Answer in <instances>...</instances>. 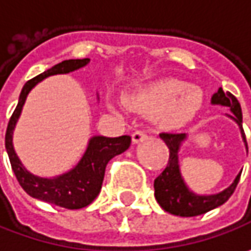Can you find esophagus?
Masks as SVG:
<instances>
[{
  "label": "esophagus",
  "instance_id": "34e87169",
  "mask_svg": "<svg viewBox=\"0 0 251 251\" xmlns=\"http://www.w3.org/2000/svg\"><path fill=\"white\" fill-rule=\"evenodd\" d=\"M148 138V135H147V132L145 131H134L132 132V142L134 144H140V142H142V141H145Z\"/></svg>",
  "mask_w": 251,
  "mask_h": 251
}]
</instances>
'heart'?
Returning a JSON list of instances; mask_svg holds the SVG:
<instances>
[{
	"label": "heart",
	"mask_w": 251,
	"mask_h": 251,
	"mask_svg": "<svg viewBox=\"0 0 251 251\" xmlns=\"http://www.w3.org/2000/svg\"><path fill=\"white\" fill-rule=\"evenodd\" d=\"M138 110L156 113V121L166 130H178L193 120L202 107L204 95L197 86L165 78L141 86L128 95Z\"/></svg>",
	"instance_id": "heart-1"
}]
</instances>
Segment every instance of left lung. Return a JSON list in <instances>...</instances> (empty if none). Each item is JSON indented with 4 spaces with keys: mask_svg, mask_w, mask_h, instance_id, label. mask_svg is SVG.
Masks as SVG:
<instances>
[{
    "mask_svg": "<svg viewBox=\"0 0 251 251\" xmlns=\"http://www.w3.org/2000/svg\"><path fill=\"white\" fill-rule=\"evenodd\" d=\"M211 103L226 106L230 109L232 114H227V117H230L239 126L242 138H243V142H245L247 150L246 135H245L243 126H242V109H240V103L237 101L236 98L230 92L225 93L222 91V88H219L217 93L212 95ZM159 137L165 141V144L169 148L168 166L153 181L155 198L159 202L160 207L169 214H173L177 217H197V215L205 214L208 211L225 204L229 197L233 194L242 172L237 175L233 183L221 193L211 194V196L196 194L184 183L181 173H180V166H178V151H180L181 144L187 138V134L162 132L159 134Z\"/></svg>",
    "mask_w": 251,
    "mask_h": 251,
    "instance_id": "1",
    "label": "left lung"
}]
</instances>
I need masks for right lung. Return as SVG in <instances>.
<instances>
[{"mask_svg": "<svg viewBox=\"0 0 251 251\" xmlns=\"http://www.w3.org/2000/svg\"><path fill=\"white\" fill-rule=\"evenodd\" d=\"M89 61H91L89 58L65 60L25 83L22 92L19 95L18 106L9 119L6 134H5V148H6L11 166L21 187L24 188L30 197L42 200L44 202H49L53 205L67 208V209H79V208L86 207L98 197V194L100 193L103 177H104L106 165L109 163L111 158L128 150L131 144L130 135H121L116 138L101 137V135L92 137L81 160L71 170L55 177H40L30 173L25 168L14 150L12 135H14L16 121L22 113L26 98L29 92L32 91L37 83L42 82L44 78L51 76V75L76 71L85 65H88Z\"/></svg>", "mask_w": 251, "mask_h": 251, "instance_id": "obj_1", "label": "right lung"}]
</instances>
